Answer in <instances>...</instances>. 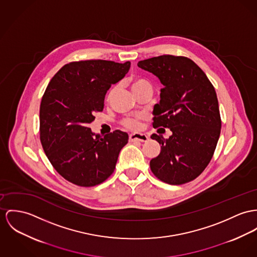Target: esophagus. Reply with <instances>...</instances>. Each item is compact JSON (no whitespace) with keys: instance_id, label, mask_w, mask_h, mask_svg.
Listing matches in <instances>:
<instances>
[{"instance_id":"34e87169","label":"esophagus","mask_w":257,"mask_h":257,"mask_svg":"<svg viewBox=\"0 0 257 257\" xmlns=\"http://www.w3.org/2000/svg\"><path fill=\"white\" fill-rule=\"evenodd\" d=\"M129 139L131 142H147L149 138L147 135H144V134H138V133H134V134H131L129 136Z\"/></svg>"}]
</instances>
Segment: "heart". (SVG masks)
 Returning <instances> with one entry per match:
<instances>
[{
  "label": "heart",
  "mask_w": 257,
  "mask_h": 257,
  "mask_svg": "<svg viewBox=\"0 0 257 257\" xmlns=\"http://www.w3.org/2000/svg\"><path fill=\"white\" fill-rule=\"evenodd\" d=\"M132 89L133 91L136 93L138 92L139 90H141L142 88L146 87V86H151V84L149 83L148 80L144 79V78H141V77H136L134 79L132 80ZM116 90V87H113L109 93H108V96H107V99H109L114 94ZM146 119L145 115H134V116H128V117H125V118L122 119L121 121V124L122 126H124L125 128L129 129V130H132V131H136V130H140L142 128V125H143V121Z\"/></svg>",
  "instance_id": "obj_1"
}]
</instances>
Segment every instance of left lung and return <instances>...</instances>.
<instances>
[{"label": "left lung", "mask_w": 257, "mask_h": 257, "mask_svg": "<svg viewBox=\"0 0 257 257\" xmlns=\"http://www.w3.org/2000/svg\"><path fill=\"white\" fill-rule=\"evenodd\" d=\"M164 86L154 108V128H168L172 135L151 138L161 145L150 162L160 181L182 185L198 177L213 157L221 131L217 95L205 73L192 59L164 55L138 62Z\"/></svg>", "instance_id": "obj_1"}]
</instances>
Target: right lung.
<instances>
[{
	"instance_id": "obj_1",
	"label": "right lung",
	"mask_w": 257,
	"mask_h": 257,
	"mask_svg": "<svg viewBox=\"0 0 257 257\" xmlns=\"http://www.w3.org/2000/svg\"><path fill=\"white\" fill-rule=\"evenodd\" d=\"M130 61L90 59L62 66L48 84L40 104V140L53 167L68 182L93 187L114 169L128 134L101 137L88 124L104 106L106 91L129 71Z\"/></svg>"
}]
</instances>
